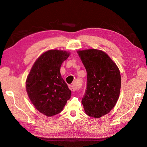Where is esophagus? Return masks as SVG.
<instances>
[{
  "instance_id": "34e87169",
  "label": "esophagus",
  "mask_w": 147,
  "mask_h": 147,
  "mask_svg": "<svg viewBox=\"0 0 147 147\" xmlns=\"http://www.w3.org/2000/svg\"><path fill=\"white\" fill-rule=\"evenodd\" d=\"M69 88L70 90L72 91H73V92H74V91H75L78 90L77 88H76L74 85H69Z\"/></svg>"
}]
</instances>
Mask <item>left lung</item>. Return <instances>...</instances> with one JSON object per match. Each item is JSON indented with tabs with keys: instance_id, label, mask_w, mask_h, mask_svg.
<instances>
[{
	"instance_id": "1",
	"label": "left lung",
	"mask_w": 147,
	"mask_h": 147,
	"mask_svg": "<svg viewBox=\"0 0 147 147\" xmlns=\"http://www.w3.org/2000/svg\"><path fill=\"white\" fill-rule=\"evenodd\" d=\"M87 72V88L82 103L84 112L99 118L116 105L121 89V75L115 62L96 49L77 51Z\"/></svg>"
}]
</instances>
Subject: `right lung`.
Wrapping results in <instances>:
<instances>
[{"label": "right lung", "instance_id": "1", "mask_svg": "<svg viewBox=\"0 0 147 147\" xmlns=\"http://www.w3.org/2000/svg\"><path fill=\"white\" fill-rule=\"evenodd\" d=\"M70 53L50 50L35 61L26 79L28 95L35 108L47 117L60 113L70 98L71 91L62 78L61 66Z\"/></svg>", "mask_w": 147, "mask_h": 147}]
</instances>
